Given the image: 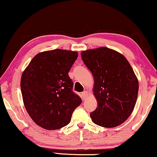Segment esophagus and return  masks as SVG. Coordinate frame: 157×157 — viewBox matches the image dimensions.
<instances>
[{
	"instance_id": "obj_1",
	"label": "esophagus",
	"mask_w": 157,
	"mask_h": 157,
	"mask_svg": "<svg viewBox=\"0 0 157 157\" xmlns=\"http://www.w3.org/2000/svg\"><path fill=\"white\" fill-rule=\"evenodd\" d=\"M81 95H82L83 98L85 99L87 96H88V92H87V91H83V92L81 93Z\"/></svg>"
}]
</instances>
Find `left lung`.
Listing matches in <instances>:
<instances>
[{
    "instance_id": "1",
    "label": "left lung",
    "mask_w": 157,
    "mask_h": 157,
    "mask_svg": "<svg viewBox=\"0 0 157 157\" xmlns=\"http://www.w3.org/2000/svg\"><path fill=\"white\" fill-rule=\"evenodd\" d=\"M83 63L94 79L93 93L98 106L91 113L94 123L117 127L131 115L138 92V81L123 55L101 47L81 52Z\"/></svg>"
}]
</instances>
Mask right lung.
Masks as SVG:
<instances>
[{
    "instance_id": "1",
    "label": "right lung",
    "mask_w": 157,
    "mask_h": 157,
    "mask_svg": "<svg viewBox=\"0 0 157 157\" xmlns=\"http://www.w3.org/2000/svg\"><path fill=\"white\" fill-rule=\"evenodd\" d=\"M78 52L56 50L42 52L32 58L22 74L21 90L25 108L36 125L57 130L71 122L81 97L73 91L68 72Z\"/></svg>"
}]
</instances>
